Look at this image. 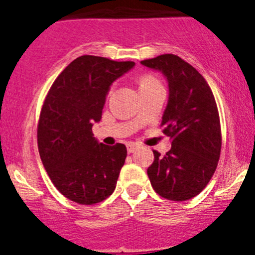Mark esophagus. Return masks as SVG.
<instances>
[{
  "label": "esophagus",
  "mask_w": 255,
  "mask_h": 255,
  "mask_svg": "<svg viewBox=\"0 0 255 255\" xmlns=\"http://www.w3.org/2000/svg\"><path fill=\"white\" fill-rule=\"evenodd\" d=\"M126 147H128V152L129 153H134L135 150H138L139 148H140V145L136 143H132V141H130V143L126 144Z\"/></svg>",
  "instance_id": "obj_1"
}]
</instances>
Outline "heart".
Masks as SVG:
<instances>
[{
    "label": "heart",
    "instance_id": "1",
    "mask_svg": "<svg viewBox=\"0 0 255 255\" xmlns=\"http://www.w3.org/2000/svg\"><path fill=\"white\" fill-rule=\"evenodd\" d=\"M157 80L154 78H150V76H145V78H141L140 80V88L143 87H149V85L157 84Z\"/></svg>",
    "mask_w": 255,
    "mask_h": 255
}]
</instances>
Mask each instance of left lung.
Listing matches in <instances>:
<instances>
[{"mask_svg": "<svg viewBox=\"0 0 255 255\" xmlns=\"http://www.w3.org/2000/svg\"><path fill=\"white\" fill-rule=\"evenodd\" d=\"M140 64L161 71L168 84L161 126L171 138V149L164 155L153 150L148 177L161 197L189 200L206 188L220 159L221 126L215 97L206 79L179 56L167 53Z\"/></svg>", "mask_w": 255, "mask_h": 255, "instance_id": "left-lung-1", "label": "left lung"}]
</instances>
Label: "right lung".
I'll use <instances>...</instances> for the list:
<instances>
[{
    "mask_svg": "<svg viewBox=\"0 0 255 255\" xmlns=\"http://www.w3.org/2000/svg\"><path fill=\"white\" fill-rule=\"evenodd\" d=\"M135 66L98 56H80L52 84L38 123V149L53 185L79 204L100 203L114 193L126 147L94 138L112 83Z\"/></svg>",
    "mask_w": 255,
    "mask_h": 255,
    "instance_id": "obj_1",
    "label": "right lung"
}]
</instances>
